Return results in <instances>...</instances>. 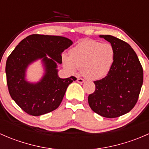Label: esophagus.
I'll return each mask as SVG.
<instances>
[{
  "instance_id": "obj_1",
  "label": "esophagus",
  "mask_w": 149,
  "mask_h": 149,
  "mask_svg": "<svg viewBox=\"0 0 149 149\" xmlns=\"http://www.w3.org/2000/svg\"><path fill=\"white\" fill-rule=\"evenodd\" d=\"M77 82H78V83L82 84V83H84V80L83 79H81V78H78Z\"/></svg>"
}]
</instances>
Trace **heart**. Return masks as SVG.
<instances>
[{"label": "heart", "instance_id": "1", "mask_svg": "<svg viewBox=\"0 0 149 149\" xmlns=\"http://www.w3.org/2000/svg\"><path fill=\"white\" fill-rule=\"evenodd\" d=\"M115 50L109 43L84 40L72 48L69 56L63 57L65 67L70 71L81 68L86 79L97 80L104 77L113 65Z\"/></svg>", "mask_w": 149, "mask_h": 149}]
</instances>
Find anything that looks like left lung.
I'll return each mask as SVG.
<instances>
[{
    "label": "left lung",
    "instance_id": "left-lung-1",
    "mask_svg": "<svg viewBox=\"0 0 149 149\" xmlns=\"http://www.w3.org/2000/svg\"><path fill=\"white\" fill-rule=\"evenodd\" d=\"M100 37L113 47L115 60L107 76L94 81L96 88L88 95V104L101 116L118 118L130 112L136 105L143 81V71L130 45L113 36Z\"/></svg>",
    "mask_w": 149,
    "mask_h": 149
}]
</instances>
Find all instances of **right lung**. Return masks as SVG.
Instances as JSON below:
<instances>
[{
  "label": "right lung",
  "mask_w": 149,
  "mask_h": 149,
  "mask_svg": "<svg viewBox=\"0 0 149 149\" xmlns=\"http://www.w3.org/2000/svg\"><path fill=\"white\" fill-rule=\"evenodd\" d=\"M73 42L61 36L31 34L19 43L6 61V73L12 100L25 112L40 116L56 109L63 99L68 86L74 76L61 79L57 64L62 63V52ZM48 55L50 58H48ZM42 59L45 74L37 83L26 80L28 66Z\"/></svg>",
  "instance_id": "1"
}]
</instances>
